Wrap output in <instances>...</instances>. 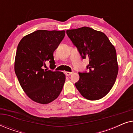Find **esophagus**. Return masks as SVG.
Instances as JSON below:
<instances>
[{"label": "esophagus", "instance_id": "34e87169", "mask_svg": "<svg viewBox=\"0 0 133 133\" xmlns=\"http://www.w3.org/2000/svg\"><path fill=\"white\" fill-rule=\"evenodd\" d=\"M65 74L66 76H69L71 75V74H72V72H65Z\"/></svg>", "mask_w": 133, "mask_h": 133}]
</instances>
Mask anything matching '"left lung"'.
<instances>
[{
	"label": "left lung",
	"mask_w": 133,
	"mask_h": 133,
	"mask_svg": "<svg viewBox=\"0 0 133 133\" xmlns=\"http://www.w3.org/2000/svg\"><path fill=\"white\" fill-rule=\"evenodd\" d=\"M66 34L82 57L89 60L90 71L79 72L76 87L85 99H102L113 87L119 71L114 45L103 32L89 27L68 30Z\"/></svg>",
	"instance_id": "1"
}]
</instances>
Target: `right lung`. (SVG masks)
<instances>
[{
    "label": "right lung",
    "mask_w": 133,
    "mask_h": 133,
    "mask_svg": "<svg viewBox=\"0 0 133 133\" xmlns=\"http://www.w3.org/2000/svg\"><path fill=\"white\" fill-rule=\"evenodd\" d=\"M65 34L64 30H37L24 36L18 45L15 73L25 94L36 102H51L62 90L65 82L63 72L43 68L47 61L55 67L53 52Z\"/></svg>",
    "instance_id": "right-lung-1"
}]
</instances>
